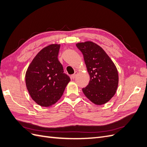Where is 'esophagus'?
Instances as JSON below:
<instances>
[{"mask_svg":"<svg viewBox=\"0 0 147 147\" xmlns=\"http://www.w3.org/2000/svg\"><path fill=\"white\" fill-rule=\"evenodd\" d=\"M77 74H78V72H75V73H74V74H73V75H72V76H71V77H72L73 79H74L75 77H76V76L77 75Z\"/></svg>","mask_w":147,"mask_h":147,"instance_id":"1","label":"esophagus"}]
</instances>
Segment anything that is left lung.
<instances>
[{
    "mask_svg": "<svg viewBox=\"0 0 147 147\" xmlns=\"http://www.w3.org/2000/svg\"><path fill=\"white\" fill-rule=\"evenodd\" d=\"M90 74L89 84L82 89L84 94L92 103L102 105L116 93L118 73L113 62L100 46L90 41L78 43Z\"/></svg>",
    "mask_w": 147,
    "mask_h": 147,
    "instance_id": "obj_1",
    "label": "left lung"
}]
</instances>
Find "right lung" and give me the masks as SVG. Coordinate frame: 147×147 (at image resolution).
<instances>
[{"label": "right lung", "instance_id": "add662e5", "mask_svg": "<svg viewBox=\"0 0 147 147\" xmlns=\"http://www.w3.org/2000/svg\"><path fill=\"white\" fill-rule=\"evenodd\" d=\"M59 44H51L38 52L26 73V84L29 94L37 104L50 107L63 96L70 77L64 73L57 58Z\"/></svg>", "mask_w": 147, "mask_h": 147}]
</instances>
